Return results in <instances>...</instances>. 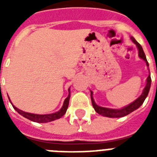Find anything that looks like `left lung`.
<instances>
[{"instance_id": "8db88e82", "label": "left lung", "mask_w": 157, "mask_h": 157, "mask_svg": "<svg viewBox=\"0 0 157 157\" xmlns=\"http://www.w3.org/2000/svg\"><path fill=\"white\" fill-rule=\"evenodd\" d=\"M130 39L132 40L133 42L134 43L138 48V56L141 58V59H143L144 61L146 63L147 67H148V70L149 71V63L147 61L146 56L145 55V52L143 51V48L141 46L139 43L136 41L133 37H130ZM151 86V77H150V72H149V75L148 76L146 79V85H145V88H144L143 91L141 93V94L140 95V97H138L136 100H134L133 102H131L130 104H129L127 106H124L123 108L121 109H109V108H105V107H101L98 105L96 104V102L94 101V97H93V91L90 90V95H91V101H92V105L94 107V110L98 112V114L101 115L103 116H106V117L109 118H120L123 117V116H127L128 114L131 113L132 112H134V110L138 109L140 106H141L143 102L145 101V98H147V96L149 94V90H150Z\"/></svg>"}]
</instances>
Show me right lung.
<instances>
[{"mask_svg": "<svg viewBox=\"0 0 157 157\" xmlns=\"http://www.w3.org/2000/svg\"><path fill=\"white\" fill-rule=\"evenodd\" d=\"M68 96L67 97L66 99L64 100L63 104V106L60 109H59L58 112H54V113H51V114H45V115H39V114H34V113H30V112H23V111L20 110V109H17L15 105H12V101H11L10 98L8 97V99H9V101L12 104V107L14 108V109L16 111V112L20 114L21 116H23V117L27 118L28 120H31L33 122H36V123H48V122H51V121H54V120H58L59 118H61L63 115L66 113L67 109L68 108V105H69V100H70V97H71V91H70V88L68 89Z\"/></svg>", "mask_w": 157, "mask_h": 157, "instance_id": "obj_1", "label": "right lung"}]
</instances>
